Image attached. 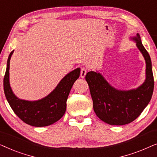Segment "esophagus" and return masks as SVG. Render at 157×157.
Instances as JSON below:
<instances>
[{"label":"esophagus","mask_w":157,"mask_h":157,"mask_svg":"<svg viewBox=\"0 0 157 157\" xmlns=\"http://www.w3.org/2000/svg\"><path fill=\"white\" fill-rule=\"evenodd\" d=\"M87 72H88L87 68H86L84 67L81 68V78H84Z\"/></svg>","instance_id":"1"}]
</instances>
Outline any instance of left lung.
<instances>
[{"instance_id": "1", "label": "left lung", "mask_w": 157, "mask_h": 157, "mask_svg": "<svg viewBox=\"0 0 157 157\" xmlns=\"http://www.w3.org/2000/svg\"><path fill=\"white\" fill-rule=\"evenodd\" d=\"M132 38L136 41L146 61V80L143 84L136 89L121 91L111 86L99 73L90 71L86 75L94 112L101 120L110 125H125L134 121L149 104L153 94L154 81L151 58L139 34Z\"/></svg>"}]
</instances>
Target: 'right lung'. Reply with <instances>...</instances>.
<instances>
[{
    "label": "right lung",
    "instance_id": "1",
    "mask_svg": "<svg viewBox=\"0 0 157 157\" xmlns=\"http://www.w3.org/2000/svg\"><path fill=\"white\" fill-rule=\"evenodd\" d=\"M13 51L8 56L7 67L3 78L4 93L14 113L25 124L42 127L49 126L61 119L66 109V101L72 86L78 78L80 68L65 76L55 89L42 99L30 101L20 99L13 93L9 83L10 60Z\"/></svg>",
    "mask_w": 157,
    "mask_h": 157
}]
</instances>
